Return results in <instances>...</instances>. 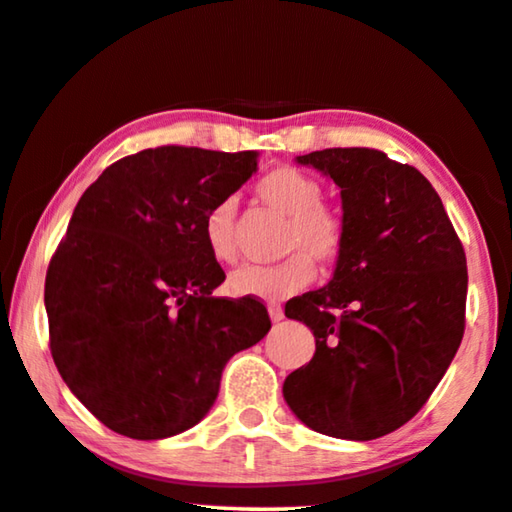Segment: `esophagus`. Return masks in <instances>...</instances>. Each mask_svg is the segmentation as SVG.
<instances>
[{
  "label": "esophagus",
  "mask_w": 512,
  "mask_h": 512,
  "mask_svg": "<svg viewBox=\"0 0 512 512\" xmlns=\"http://www.w3.org/2000/svg\"><path fill=\"white\" fill-rule=\"evenodd\" d=\"M269 316H271L273 323H278V321L285 319V312H282L280 305H269Z\"/></svg>",
  "instance_id": "1"
}]
</instances>
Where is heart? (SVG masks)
Masks as SVG:
<instances>
[{"label": "heart", "instance_id": "obj_1", "mask_svg": "<svg viewBox=\"0 0 512 512\" xmlns=\"http://www.w3.org/2000/svg\"><path fill=\"white\" fill-rule=\"evenodd\" d=\"M257 198L282 216H289L285 230V253H296L275 266H241L227 278V291L237 298H257L266 303L285 300L310 287L316 266L335 264L346 248L344 216L323 205V186L307 173L282 166L266 173L255 186ZM234 218L237 202L218 200L202 223V237L216 262H234Z\"/></svg>", "mask_w": 512, "mask_h": 512}]
</instances>
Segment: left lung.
I'll use <instances>...</instances> for the list:
<instances>
[{
    "mask_svg": "<svg viewBox=\"0 0 512 512\" xmlns=\"http://www.w3.org/2000/svg\"><path fill=\"white\" fill-rule=\"evenodd\" d=\"M339 186L346 248L326 287L291 298L287 319L314 332L310 364L282 394L316 433L367 442L421 410L465 332L467 259L437 191L369 148L296 157Z\"/></svg>",
    "mask_w": 512,
    "mask_h": 512,
    "instance_id": "1",
    "label": "left lung"
}]
</instances>
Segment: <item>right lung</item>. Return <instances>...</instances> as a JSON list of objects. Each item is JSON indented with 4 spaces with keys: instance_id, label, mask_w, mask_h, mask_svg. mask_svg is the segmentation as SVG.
<instances>
[{
    "instance_id": "right-lung-1",
    "label": "right lung",
    "mask_w": 512,
    "mask_h": 512,
    "mask_svg": "<svg viewBox=\"0 0 512 512\" xmlns=\"http://www.w3.org/2000/svg\"><path fill=\"white\" fill-rule=\"evenodd\" d=\"M257 173L255 152L164 145L111 164L79 198L45 278L56 369L93 415L132 440L189 431L225 364L271 328L225 280L202 223Z\"/></svg>"
}]
</instances>
